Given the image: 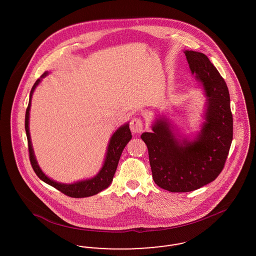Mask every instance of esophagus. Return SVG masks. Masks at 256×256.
Here are the masks:
<instances>
[{
    "label": "esophagus",
    "instance_id": "obj_1",
    "mask_svg": "<svg viewBox=\"0 0 256 256\" xmlns=\"http://www.w3.org/2000/svg\"><path fill=\"white\" fill-rule=\"evenodd\" d=\"M130 128L134 134H140L143 130V122L140 118H132L130 124Z\"/></svg>",
    "mask_w": 256,
    "mask_h": 256
}]
</instances>
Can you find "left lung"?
Listing matches in <instances>:
<instances>
[{"mask_svg": "<svg viewBox=\"0 0 256 256\" xmlns=\"http://www.w3.org/2000/svg\"><path fill=\"white\" fill-rule=\"evenodd\" d=\"M189 68L206 98L204 122L193 138L183 136L166 116L141 135L152 178L169 192H190L212 182L222 170L233 136L230 98L226 82L202 52L184 50Z\"/></svg>", "mask_w": 256, "mask_h": 256, "instance_id": "left-lung-1", "label": "left lung"}]
</instances>
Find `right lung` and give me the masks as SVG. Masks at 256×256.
<instances>
[{
    "instance_id": "right-lung-1",
    "label": "right lung",
    "mask_w": 256,
    "mask_h": 256,
    "mask_svg": "<svg viewBox=\"0 0 256 256\" xmlns=\"http://www.w3.org/2000/svg\"><path fill=\"white\" fill-rule=\"evenodd\" d=\"M48 72H45L43 74L32 86L30 94V100H28V106L26 111V118H24V128H26V138H28V152H30V164L32 166V169L36 172L37 176L43 180L44 182L49 184L50 186L54 187L61 193L65 194L66 196H72V198H86V196H91L96 195L100 193V191L106 189L112 182L114 174L117 169L119 160L121 158L122 150L126 144L130 141L132 139V132L130 130V124L126 122L124 124L121 126L112 136L110 137V143L106 150V158L104 161L102 167L100 170H98L97 174L91 178L84 180H80L74 183H60L58 182L52 180L47 176L44 172L41 170L37 163L34 152L32 148V144L30 140V106H32V94L36 90L38 84L41 82L42 78L48 76Z\"/></svg>"
}]
</instances>
